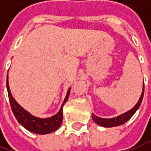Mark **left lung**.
I'll return each mask as SVG.
<instances>
[{"instance_id":"obj_1","label":"left lung","mask_w":151,"mask_h":151,"mask_svg":"<svg viewBox=\"0 0 151 151\" xmlns=\"http://www.w3.org/2000/svg\"><path fill=\"white\" fill-rule=\"evenodd\" d=\"M144 91H145V86H143V91L141 96H140V98L139 101L137 102V104L133 107L131 110L128 111L127 113H123L121 115H119L116 118H113V119H101V118H99L96 116L95 114H91L92 116V119L93 121L97 124L101 125V126H103V127H107V128H111V127H116V126H119V125L124 124V123H126L129 119H130L132 118V116L135 113L138 108L139 107L141 102H142L143 100V96H144Z\"/></svg>"}]
</instances>
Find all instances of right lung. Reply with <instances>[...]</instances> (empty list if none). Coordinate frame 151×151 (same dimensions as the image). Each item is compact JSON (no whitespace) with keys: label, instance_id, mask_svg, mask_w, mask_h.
Segmentation results:
<instances>
[{"label":"right lung","instance_id":"add662e5","mask_svg":"<svg viewBox=\"0 0 151 151\" xmlns=\"http://www.w3.org/2000/svg\"><path fill=\"white\" fill-rule=\"evenodd\" d=\"M6 88H7V92H8V97L11 107L12 110V113L14 114L17 120L18 123L22 124L25 129L30 132H32L34 134H50L52 132H55L59 129L61 123L63 121V106L68 100V97L70 95V91L69 89L67 95L64 100V102L60 107V110L59 113L55 114V116L50 117L48 119H39L36 118L34 116L31 115L29 113H27L26 110H24L20 105L15 101L13 96H12L11 91L9 88L8 85V76L6 79Z\"/></svg>","mask_w":151,"mask_h":151}]
</instances>
